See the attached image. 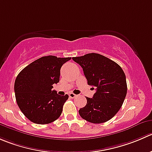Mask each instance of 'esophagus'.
Segmentation results:
<instances>
[{
    "mask_svg": "<svg viewBox=\"0 0 152 152\" xmlns=\"http://www.w3.org/2000/svg\"><path fill=\"white\" fill-rule=\"evenodd\" d=\"M69 97H70V98H71V99H74V98H76V94H73V93H70V94H69Z\"/></svg>",
    "mask_w": 152,
    "mask_h": 152,
    "instance_id": "esophagus-1",
    "label": "esophagus"
}]
</instances>
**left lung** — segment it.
Wrapping results in <instances>:
<instances>
[{
  "mask_svg": "<svg viewBox=\"0 0 152 152\" xmlns=\"http://www.w3.org/2000/svg\"><path fill=\"white\" fill-rule=\"evenodd\" d=\"M73 60L82 67L88 84L96 87L93 98L79 109L82 119L91 123H102L116 115L127 94L124 71L118 64L98 53H88Z\"/></svg>",
  "mask_w": 152,
  "mask_h": 152,
  "instance_id": "1",
  "label": "left lung"
}]
</instances>
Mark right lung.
<instances>
[{"label": "right lung", "mask_w": 152, "mask_h": 152, "mask_svg": "<svg viewBox=\"0 0 152 152\" xmlns=\"http://www.w3.org/2000/svg\"><path fill=\"white\" fill-rule=\"evenodd\" d=\"M71 58L43 56L19 73L15 82L17 104L25 117L36 124H48L56 120L62 112L68 95L60 96L53 91L59 82L60 70Z\"/></svg>", "instance_id": "obj_1"}]
</instances>
